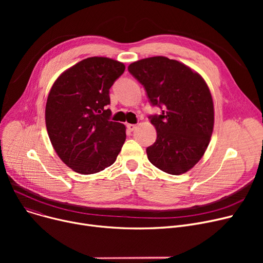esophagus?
Listing matches in <instances>:
<instances>
[{"label": "esophagus", "mask_w": 263, "mask_h": 263, "mask_svg": "<svg viewBox=\"0 0 263 263\" xmlns=\"http://www.w3.org/2000/svg\"><path fill=\"white\" fill-rule=\"evenodd\" d=\"M127 128H128L129 131H134L136 129V126H135V124H132V123H128Z\"/></svg>", "instance_id": "esophagus-1"}]
</instances>
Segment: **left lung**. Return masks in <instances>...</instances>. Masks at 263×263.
<instances>
[{
    "instance_id": "8db88e82",
    "label": "left lung",
    "mask_w": 263,
    "mask_h": 263,
    "mask_svg": "<svg viewBox=\"0 0 263 263\" xmlns=\"http://www.w3.org/2000/svg\"><path fill=\"white\" fill-rule=\"evenodd\" d=\"M129 72L145 87L151 105L161 115L149 116L157 140L146 149L159 170L181 175L201 159L210 143L214 107L210 89L200 74L165 57L132 63Z\"/></svg>"
}]
</instances>
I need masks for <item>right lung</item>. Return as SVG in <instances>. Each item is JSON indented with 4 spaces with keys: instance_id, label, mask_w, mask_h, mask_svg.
I'll list each match as a JSON object with an SVG mask.
<instances>
[{
    "instance_id": "right-lung-1",
    "label": "right lung",
    "mask_w": 263,
    "mask_h": 263,
    "mask_svg": "<svg viewBox=\"0 0 263 263\" xmlns=\"http://www.w3.org/2000/svg\"><path fill=\"white\" fill-rule=\"evenodd\" d=\"M124 65L88 58L54 82L46 104V126L61 160L74 172L90 175L110 166L126 141V127L110 121L109 88Z\"/></svg>"
}]
</instances>
